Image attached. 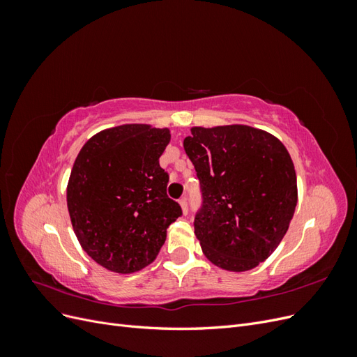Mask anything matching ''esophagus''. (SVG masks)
<instances>
[{"label":"esophagus","mask_w":357,"mask_h":357,"mask_svg":"<svg viewBox=\"0 0 357 357\" xmlns=\"http://www.w3.org/2000/svg\"><path fill=\"white\" fill-rule=\"evenodd\" d=\"M178 204H180V207H181V211H183V214H188V210H189V205H188V198H181V199L178 201Z\"/></svg>","instance_id":"obj_1"}]
</instances>
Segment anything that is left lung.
I'll return each mask as SVG.
<instances>
[{"label": "left lung", "instance_id": "obj_1", "mask_svg": "<svg viewBox=\"0 0 357 357\" xmlns=\"http://www.w3.org/2000/svg\"><path fill=\"white\" fill-rule=\"evenodd\" d=\"M190 132L183 146L201 181L193 225L202 253L226 271H250L273 255L294 218V162L277 137L248 125Z\"/></svg>", "mask_w": 357, "mask_h": 357}]
</instances>
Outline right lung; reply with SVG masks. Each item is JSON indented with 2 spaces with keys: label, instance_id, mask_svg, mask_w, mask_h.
<instances>
[{
  "label": "right lung",
  "instance_id": "obj_1",
  "mask_svg": "<svg viewBox=\"0 0 357 357\" xmlns=\"http://www.w3.org/2000/svg\"><path fill=\"white\" fill-rule=\"evenodd\" d=\"M169 139L168 128L121 125L91 137L74 160L67 186L74 234L112 273L132 274L152 264L181 215L159 165Z\"/></svg>",
  "mask_w": 357,
  "mask_h": 357
}]
</instances>
